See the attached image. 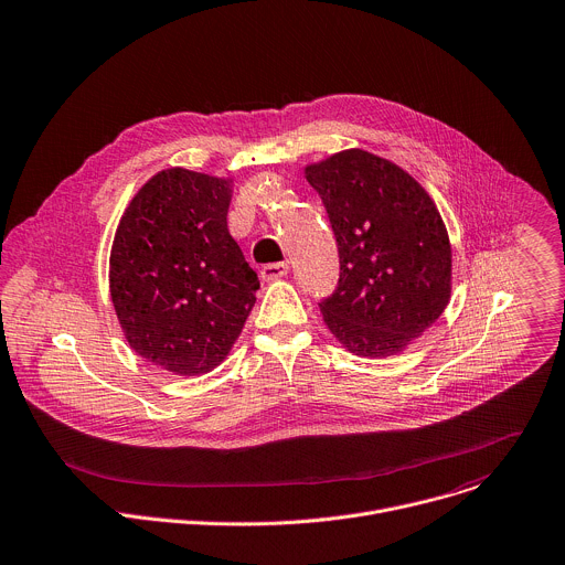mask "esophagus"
Wrapping results in <instances>:
<instances>
[{
  "mask_svg": "<svg viewBox=\"0 0 565 565\" xmlns=\"http://www.w3.org/2000/svg\"><path fill=\"white\" fill-rule=\"evenodd\" d=\"M288 275V264H268L262 268V279L266 281H275V279H281Z\"/></svg>",
  "mask_w": 565,
  "mask_h": 565,
  "instance_id": "34e87169",
  "label": "esophagus"
}]
</instances>
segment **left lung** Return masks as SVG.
Masks as SVG:
<instances>
[{"label": "left lung", "instance_id": "left-lung-1", "mask_svg": "<svg viewBox=\"0 0 565 565\" xmlns=\"http://www.w3.org/2000/svg\"><path fill=\"white\" fill-rule=\"evenodd\" d=\"M303 177L339 246V286L319 303L328 330L352 354H399L452 292V248L433 198L402 166L361 148L308 163Z\"/></svg>", "mask_w": 565, "mask_h": 565}]
</instances>
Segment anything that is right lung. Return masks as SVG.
I'll return each mask as SVG.
<instances>
[{"label":"right lung","instance_id":"1","mask_svg":"<svg viewBox=\"0 0 565 565\" xmlns=\"http://www.w3.org/2000/svg\"><path fill=\"white\" fill-rule=\"evenodd\" d=\"M233 179L188 168L152 174L130 200L110 248V299L128 345L200 377L233 350L257 301V273L228 233Z\"/></svg>","mask_w":565,"mask_h":565}]
</instances>
